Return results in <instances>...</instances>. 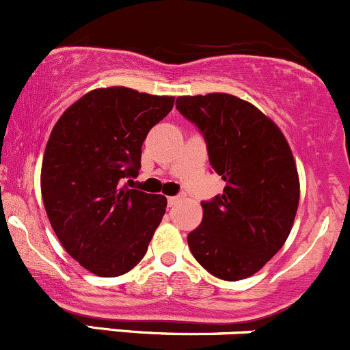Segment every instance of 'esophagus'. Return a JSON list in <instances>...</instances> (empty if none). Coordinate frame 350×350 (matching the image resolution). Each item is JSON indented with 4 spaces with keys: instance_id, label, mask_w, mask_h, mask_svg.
Masks as SVG:
<instances>
[{
    "instance_id": "esophagus-1",
    "label": "esophagus",
    "mask_w": 350,
    "mask_h": 350,
    "mask_svg": "<svg viewBox=\"0 0 350 350\" xmlns=\"http://www.w3.org/2000/svg\"><path fill=\"white\" fill-rule=\"evenodd\" d=\"M180 200H182V197H180V196H172V197H168V204H170V206H175V204H178Z\"/></svg>"
}]
</instances>
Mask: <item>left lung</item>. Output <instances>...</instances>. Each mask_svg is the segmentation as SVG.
<instances>
[{
	"mask_svg": "<svg viewBox=\"0 0 350 350\" xmlns=\"http://www.w3.org/2000/svg\"><path fill=\"white\" fill-rule=\"evenodd\" d=\"M176 109L199 127L211 167L226 183L200 204L190 252L216 278H250L281 250L296 217L299 176L289 143L274 120L230 93L178 96Z\"/></svg>",
	"mask_w": 350,
	"mask_h": 350,
	"instance_id": "1",
	"label": "left lung"
}]
</instances>
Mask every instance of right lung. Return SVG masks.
<instances>
[{
	"mask_svg": "<svg viewBox=\"0 0 350 350\" xmlns=\"http://www.w3.org/2000/svg\"><path fill=\"white\" fill-rule=\"evenodd\" d=\"M175 96L96 88L53 127L40 190L54 233L81 267L117 278L136 267L161 223L167 197L120 187L141 168V148Z\"/></svg>",
	"mask_w": 350,
	"mask_h": 350,
	"instance_id": "1",
	"label": "right lung"
}]
</instances>
